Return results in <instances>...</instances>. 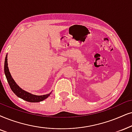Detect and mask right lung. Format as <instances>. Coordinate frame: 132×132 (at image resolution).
Segmentation results:
<instances>
[{
  "label": "right lung",
  "mask_w": 132,
  "mask_h": 132,
  "mask_svg": "<svg viewBox=\"0 0 132 132\" xmlns=\"http://www.w3.org/2000/svg\"><path fill=\"white\" fill-rule=\"evenodd\" d=\"M4 72L5 74L6 80H7L8 84L13 92L18 97L21 98L22 99L24 100L30 102H39L43 101V100L46 99L48 97L50 96L51 93L49 94L43 95V96H36L31 94V93L27 92L22 89H21L19 86L16 84L13 78L11 77L10 72L9 69L8 67V61H7V54H6L5 60V64H4Z\"/></svg>",
  "instance_id": "add662e5"
}]
</instances>
